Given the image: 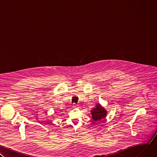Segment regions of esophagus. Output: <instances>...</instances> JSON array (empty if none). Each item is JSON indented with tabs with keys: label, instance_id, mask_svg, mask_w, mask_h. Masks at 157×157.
<instances>
[{
	"label": "esophagus",
	"instance_id": "obj_1",
	"mask_svg": "<svg viewBox=\"0 0 157 157\" xmlns=\"http://www.w3.org/2000/svg\"><path fill=\"white\" fill-rule=\"evenodd\" d=\"M78 105H77L76 104H74L73 105V108L76 109V108H78Z\"/></svg>",
	"mask_w": 157,
	"mask_h": 157
}]
</instances>
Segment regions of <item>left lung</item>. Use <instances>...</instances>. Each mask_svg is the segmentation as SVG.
<instances>
[{
	"label": "left lung",
	"mask_w": 157,
	"mask_h": 157,
	"mask_svg": "<svg viewBox=\"0 0 157 157\" xmlns=\"http://www.w3.org/2000/svg\"><path fill=\"white\" fill-rule=\"evenodd\" d=\"M92 119L94 121L99 122L105 118L107 114V110L99 103L97 104L92 110H91Z\"/></svg>",
	"instance_id": "1"
}]
</instances>
